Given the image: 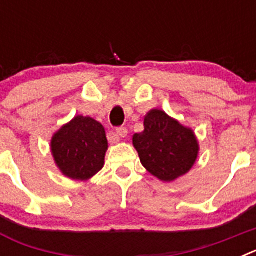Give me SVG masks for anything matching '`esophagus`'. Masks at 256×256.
Listing matches in <instances>:
<instances>
[{
  "label": "esophagus",
  "mask_w": 256,
  "mask_h": 256,
  "mask_svg": "<svg viewBox=\"0 0 256 256\" xmlns=\"http://www.w3.org/2000/svg\"><path fill=\"white\" fill-rule=\"evenodd\" d=\"M126 134H128V130H126V126L118 128L116 132H115V141H120L122 138L126 137Z\"/></svg>",
  "instance_id": "esophagus-1"
}]
</instances>
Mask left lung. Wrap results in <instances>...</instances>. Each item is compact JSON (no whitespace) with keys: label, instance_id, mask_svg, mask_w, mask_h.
Masks as SVG:
<instances>
[{"label":"left lung","instance_id":"obj_1","mask_svg":"<svg viewBox=\"0 0 256 256\" xmlns=\"http://www.w3.org/2000/svg\"><path fill=\"white\" fill-rule=\"evenodd\" d=\"M144 130L133 136L144 169L162 182H173L188 173L198 160L200 144L195 132L160 108L144 119Z\"/></svg>","mask_w":256,"mask_h":256}]
</instances>
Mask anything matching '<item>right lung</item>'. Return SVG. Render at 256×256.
<instances>
[{
  "label": "right lung",
  "instance_id": "obj_1",
  "mask_svg": "<svg viewBox=\"0 0 256 256\" xmlns=\"http://www.w3.org/2000/svg\"><path fill=\"white\" fill-rule=\"evenodd\" d=\"M50 146L62 176L80 182L91 180L104 168L108 148L102 124L83 115H76L56 130Z\"/></svg>",
  "mask_w": 256,
  "mask_h": 256
}]
</instances>
